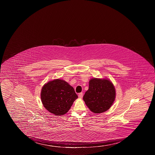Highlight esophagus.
Masks as SVG:
<instances>
[{"label":"esophagus","instance_id":"obj_1","mask_svg":"<svg viewBox=\"0 0 155 155\" xmlns=\"http://www.w3.org/2000/svg\"><path fill=\"white\" fill-rule=\"evenodd\" d=\"M83 93H80V94H79L78 97L79 98H83Z\"/></svg>","mask_w":155,"mask_h":155}]
</instances>
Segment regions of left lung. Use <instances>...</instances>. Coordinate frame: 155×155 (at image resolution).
<instances>
[{
  "mask_svg": "<svg viewBox=\"0 0 155 155\" xmlns=\"http://www.w3.org/2000/svg\"><path fill=\"white\" fill-rule=\"evenodd\" d=\"M89 89L83 96L86 106L94 114L109 109L116 98V90L109 79L94 78L89 81Z\"/></svg>",
  "mask_w": 155,
  "mask_h": 155,
  "instance_id": "8db88e82",
  "label": "left lung"
}]
</instances>
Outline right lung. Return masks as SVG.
<instances>
[{"mask_svg": "<svg viewBox=\"0 0 155 155\" xmlns=\"http://www.w3.org/2000/svg\"><path fill=\"white\" fill-rule=\"evenodd\" d=\"M41 98L44 107L48 112L56 116H62L69 111L78 96L68 83L56 79L44 85Z\"/></svg>", "mask_w": 155, "mask_h": 155, "instance_id": "1", "label": "right lung"}]
</instances>
